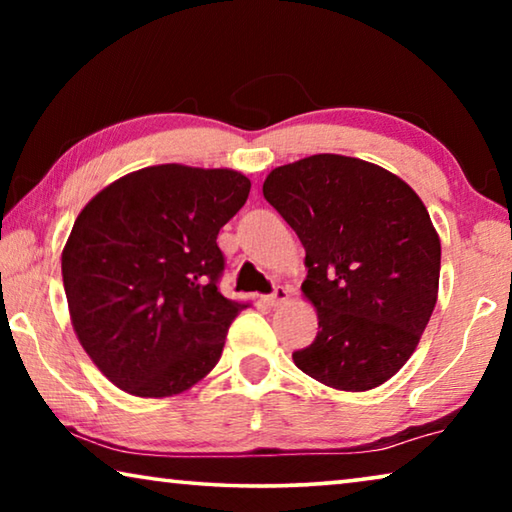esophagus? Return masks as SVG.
<instances>
[{
    "label": "esophagus",
    "mask_w": 512,
    "mask_h": 512,
    "mask_svg": "<svg viewBox=\"0 0 512 512\" xmlns=\"http://www.w3.org/2000/svg\"><path fill=\"white\" fill-rule=\"evenodd\" d=\"M287 300H289V291L284 289V287H277V289L271 293V296L264 298V302H266L268 307H280V305H284V302H287Z\"/></svg>",
    "instance_id": "1"
}]
</instances>
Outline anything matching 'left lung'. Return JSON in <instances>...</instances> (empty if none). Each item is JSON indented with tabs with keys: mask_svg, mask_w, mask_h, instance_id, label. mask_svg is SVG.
I'll return each instance as SVG.
<instances>
[{
	"mask_svg": "<svg viewBox=\"0 0 512 512\" xmlns=\"http://www.w3.org/2000/svg\"><path fill=\"white\" fill-rule=\"evenodd\" d=\"M262 192L305 246L302 298L318 314L293 363L336 391L381 386L411 359L438 300L427 207L395 173L336 153L275 167Z\"/></svg>",
	"mask_w": 512,
	"mask_h": 512,
	"instance_id": "left-lung-1",
	"label": "left lung"
}]
</instances>
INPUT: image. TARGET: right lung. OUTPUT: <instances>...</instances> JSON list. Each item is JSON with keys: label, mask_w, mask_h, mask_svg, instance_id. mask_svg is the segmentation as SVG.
<instances>
[{"label": "right lung", "mask_w": 512, "mask_h": 512, "mask_svg": "<svg viewBox=\"0 0 512 512\" xmlns=\"http://www.w3.org/2000/svg\"><path fill=\"white\" fill-rule=\"evenodd\" d=\"M248 192L235 169L155 164L103 187L76 216L60 257L69 318L121 391L173 397L219 363L248 305L216 289V235Z\"/></svg>", "instance_id": "obj_1"}]
</instances>
